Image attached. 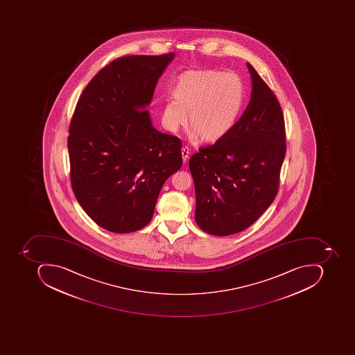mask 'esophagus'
I'll use <instances>...</instances> for the list:
<instances>
[{"label": "esophagus", "instance_id": "1", "mask_svg": "<svg viewBox=\"0 0 355 355\" xmlns=\"http://www.w3.org/2000/svg\"><path fill=\"white\" fill-rule=\"evenodd\" d=\"M189 153H190V150H189L188 147H182V149H181V155H182L183 163L188 162Z\"/></svg>", "mask_w": 355, "mask_h": 355}]
</instances>
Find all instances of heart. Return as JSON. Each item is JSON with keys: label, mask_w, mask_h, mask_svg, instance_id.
I'll list each match as a JSON object with an SVG mask.
<instances>
[{"label": "heart", "mask_w": 355, "mask_h": 355, "mask_svg": "<svg viewBox=\"0 0 355 355\" xmlns=\"http://www.w3.org/2000/svg\"><path fill=\"white\" fill-rule=\"evenodd\" d=\"M173 98L162 112L164 127L176 132L186 125L188 113L191 137L216 143L227 137L239 121L245 85L236 72L220 69L191 70L177 78Z\"/></svg>", "instance_id": "obj_1"}]
</instances>
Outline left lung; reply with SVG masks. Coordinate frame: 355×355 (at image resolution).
Listing matches in <instances>:
<instances>
[{
  "label": "left lung",
  "instance_id": "left-lung-1",
  "mask_svg": "<svg viewBox=\"0 0 355 355\" xmlns=\"http://www.w3.org/2000/svg\"><path fill=\"white\" fill-rule=\"evenodd\" d=\"M252 93L232 132L200 148L189 167L194 181L195 220L214 236L250 227L273 202L286 155L285 123L277 98L248 63Z\"/></svg>",
  "mask_w": 355,
  "mask_h": 355
}]
</instances>
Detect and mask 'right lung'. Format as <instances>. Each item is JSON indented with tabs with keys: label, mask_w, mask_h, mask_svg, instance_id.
Masks as SVG:
<instances>
[{
	"label": "right lung",
	"mask_w": 355,
	"mask_h": 355,
	"mask_svg": "<svg viewBox=\"0 0 355 355\" xmlns=\"http://www.w3.org/2000/svg\"><path fill=\"white\" fill-rule=\"evenodd\" d=\"M175 54L123 56L100 70L74 110L68 137L76 198L102 228L145 227L161 189L182 165L181 141L157 130L147 107Z\"/></svg>",
	"instance_id": "add662e5"
}]
</instances>
